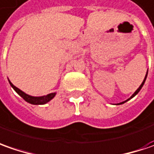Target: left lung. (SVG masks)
<instances>
[{
  "label": "left lung",
  "instance_id": "obj_1",
  "mask_svg": "<svg viewBox=\"0 0 154 154\" xmlns=\"http://www.w3.org/2000/svg\"><path fill=\"white\" fill-rule=\"evenodd\" d=\"M146 76H147V72H146V77H145V78H144V80H143V82H141V84H140V87L138 88H137V89H136V91H135V93L133 94H132V95H131V96H130V98H129V99H128V100H125V101H123V102H121V103L117 104V105H121V104H124V103H125V102H126V101H128V100H130V99H132V98H133V97H134V96H135V95H136V94H137L139 93V91H140V89H141V88H142V86H143V85H144V83H145V81H146Z\"/></svg>",
  "mask_w": 154,
  "mask_h": 154
}]
</instances>
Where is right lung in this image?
Instances as JSON below:
<instances>
[{
	"label": "right lung",
	"instance_id": "add662e5",
	"mask_svg": "<svg viewBox=\"0 0 154 154\" xmlns=\"http://www.w3.org/2000/svg\"><path fill=\"white\" fill-rule=\"evenodd\" d=\"M9 81V80H8ZM10 85L12 86V88H14V90L19 94V95L24 99L25 101H27L28 103L32 104V105H44V104L48 103V101H50L55 96L56 93H51L47 94V95H43V96H39V97H35V96H31L27 94H25L23 92L22 90H20L19 88L17 87H15L12 82L9 81Z\"/></svg>",
	"mask_w": 154,
	"mask_h": 154
}]
</instances>
